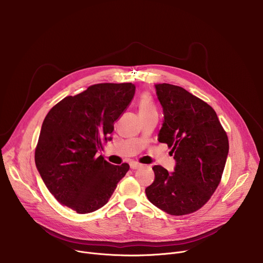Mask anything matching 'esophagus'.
Returning <instances> with one entry per match:
<instances>
[{
  "instance_id": "esophagus-1",
  "label": "esophagus",
  "mask_w": 263,
  "mask_h": 263,
  "mask_svg": "<svg viewBox=\"0 0 263 263\" xmlns=\"http://www.w3.org/2000/svg\"><path fill=\"white\" fill-rule=\"evenodd\" d=\"M140 166H141V164H140V163H138V162H136V161H131V162H130V167H131L132 170L139 168Z\"/></svg>"
}]
</instances>
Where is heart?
<instances>
[{"label":"heart","mask_w":263,"mask_h":263,"mask_svg":"<svg viewBox=\"0 0 263 263\" xmlns=\"http://www.w3.org/2000/svg\"><path fill=\"white\" fill-rule=\"evenodd\" d=\"M138 110H139V114H146V112H149V111H155V107L151 97L146 93L140 97V100L138 103Z\"/></svg>","instance_id":"heart-1"}]
</instances>
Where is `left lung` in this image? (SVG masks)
Returning <instances> with one entry per match:
<instances>
[{"instance_id":"obj_1","label":"left lung","mask_w":263,"mask_h":263,"mask_svg":"<svg viewBox=\"0 0 263 263\" xmlns=\"http://www.w3.org/2000/svg\"><path fill=\"white\" fill-rule=\"evenodd\" d=\"M164 121L158 140L172 147L175 171L154 165V182L145 189L153 205L171 215L202 208L220 182L229 140L213 108L184 88L156 84Z\"/></svg>"}]
</instances>
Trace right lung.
Returning a JSON list of instances; mask_svg holds the SVG:
<instances>
[{
  "instance_id": "obj_1",
  "label": "right lung",
  "mask_w": 263,
  "mask_h": 263,
  "mask_svg": "<svg viewBox=\"0 0 263 263\" xmlns=\"http://www.w3.org/2000/svg\"><path fill=\"white\" fill-rule=\"evenodd\" d=\"M135 93L132 83H100L68 96L47 115L35 148V164L62 205L89 213L103 207L125 177L128 163L114 165L98 151Z\"/></svg>"
}]
</instances>
